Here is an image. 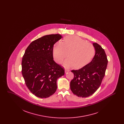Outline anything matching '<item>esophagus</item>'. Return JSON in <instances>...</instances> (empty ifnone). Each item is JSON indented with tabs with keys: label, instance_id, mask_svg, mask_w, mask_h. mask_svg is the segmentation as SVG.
Returning <instances> with one entry per match:
<instances>
[{
	"label": "esophagus",
	"instance_id": "obj_1",
	"mask_svg": "<svg viewBox=\"0 0 124 124\" xmlns=\"http://www.w3.org/2000/svg\"><path fill=\"white\" fill-rule=\"evenodd\" d=\"M65 73H66V72H69V70H66V69H65Z\"/></svg>",
	"mask_w": 124,
	"mask_h": 124
}]
</instances>
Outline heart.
Returning a JSON list of instances; mask_svg holds the SVG:
<instances>
[{
	"label": "heart",
	"instance_id": "obj_1",
	"mask_svg": "<svg viewBox=\"0 0 124 124\" xmlns=\"http://www.w3.org/2000/svg\"><path fill=\"white\" fill-rule=\"evenodd\" d=\"M68 53L69 58L63 62V66L67 68L74 66L79 68L87 65L93 59L94 47L78 36H69L63 42H58L54 46V59L57 63H61Z\"/></svg>",
	"mask_w": 124,
	"mask_h": 124
}]
</instances>
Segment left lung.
<instances>
[{
    "mask_svg": "<svg viewBox=\"0 0 124 124\" xmlns=\"http://www.w3.org/2000/svg\"><path fill=\"white\" fill-rule=\"evenodd\" d=\"M94 57L88 64L79 70L71 71L74 78L70 82L72 93L82 98L93 94L100 86L105 76L108 60L104 50L96 43Z\"/></svg>",
    "mask_w": 124,
    "mask_h": 124,
    "instance_id": "1",
    "label": "left lung"
}]
</instances>
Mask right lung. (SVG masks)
<instances>
[{
    "mask_svg": "<svg viewBox=\"0 0 124 124\" xmlns=\"http://www.w3.org/2000/svg\"><path fill=\"white\" fill-rule=\"evenodd\" d=\"M63 37L60 34L44 36L32 42L26 49L22 61V73L30 92L40 98L53 94L57 80L65 71L54 60L53 46Z\"/></svg>",
    "mask_w": 124,
    "mask_h": 124,
    "instance_id": "right-lung-1",
    "label": "right lung"
}]
</instances>
